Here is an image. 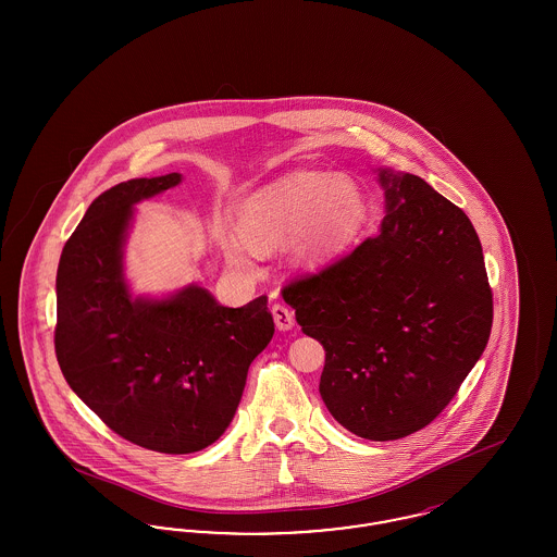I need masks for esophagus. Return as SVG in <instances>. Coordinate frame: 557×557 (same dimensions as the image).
<instances>
[{
	"mask_svg": "<svg viewBox=\"0 0 557 557\" xmlns=\"http://www.w3.org/2000/svg\"><path fill=\"white\" fill-rule=\"evenodd\" d=\"M271 315H273V321H275L277 330L288 332V330L294 327V313H292L288 307H284V305H273V307H271Z\"/></svg>",
	"mask_w": 557,
	"mask_h": 557,
	"instance_id": "esophagus-1",
	"label": "esophagus"
}]
</instances>
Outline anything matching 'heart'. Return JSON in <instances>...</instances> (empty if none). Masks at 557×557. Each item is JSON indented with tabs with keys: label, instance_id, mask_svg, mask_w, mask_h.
I'll return each instance as SVG.
<instances>
[{
	"label": "heart",
	"instance_id": "obj_1",
	"mask_svg": "<svg viewBox=\"0 0 557 557\" xmlns=\"http://www.w3.org/2000/svg\"><path fill=\"white\" fill-rule=\"evenodd\" d=\"M363 216V194L350 180L325 173H300L250 200L242 211L239 234H225L223 248L230 263L248 267L252 248L265 250L286 239H298L302 259H321L350 238Z\"/></svg>",
	"mask_w": 557,
	"mask_h": 557
}]
</instances>
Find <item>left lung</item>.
Instances as JSON below:
<instances>
[{
  "label": "left lung",
  "mask_w": 557,
  "mask_h": 557,
  "mask_svg": "<svg viewBox=\"0 0 557 557\" xmlns=\"http://www.w3.org/2000/svg\"><path fill=\"white\" fill-rule=\"evenodd\" d=\"M375 236L282 288L325 348L319 393L352 434L397 441L436 420L486 348L493 290L468 214L405 173H380Z\"/></svg>",
  "instance_id": "8db88e82"
}]
</instances>
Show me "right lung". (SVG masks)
<instances>
[{
  "label": "right lung",
  "mask_w": 557,
  "mask_h": 557,
  "mask_svg": "<svg viewBox=\"0 0 557 557\" xmlns=\"http://www.w3.org/2000/svg\"><path fill=\"white\" fill-rule=\"evenodd\" d=\"M182 182L132 180L100 194L66 239L53 346L77 397L144 449L184 455L234 420L252 359L273 336L267 298L230 309L189 286L169 300H133L121 246L132 207Z\"/></svg>",
  "instance_id": "add662e5"
}]
</instances>
